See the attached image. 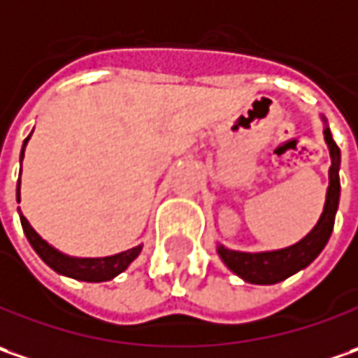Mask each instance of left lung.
Returning a JSON list of instances; mask_svg holds the SVG:
<instances>
[{
	"mask_svg": "<svg viewBox=\"0 0 358 358\" xmlns=\"http://www.w3.org/2000/svg\"><path fill=\"white\" fill-rule=\"evenodd\" d=\"M322 134H324V142H327V148L331 154V168H329V188H327L322 214H320L319 222L313 226V230L290 246L276 248V250H260V252L232 250L218 242L216 252H218L220 260L236 276H241L244 282L276 285V282L287 280L288 276L306 268L315 258L319 257L331 238L334 216L338 210V198H341V180H338L341 150L334 144L324 117H322Z\"/></svg>",
	"mask_w": 358,
	"mask_h": 358,
	"instance_id": "1",
	"label": "left lung"
}]
</instances>
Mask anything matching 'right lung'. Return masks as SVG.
I'll use <instances>...</instances> for the list:
<instances>
[{
	"label": "right lung",
	"instance_id": "add662e5",
	"mask_svg": "<svg viewBox=\"0 0 358 358\" xmlns=\"http://www.w3.org/2000/svg\"><path fill=\"white\" fill-rule=\"evenodd\" d=\"M34 134V132H31ZM31 134L24 140V146H22V154H20V164L24 160L25 146L31 138ZM20 186H22V170H20V180H17V202L22 200L20 198ZM20 220H22V228H24L25 236L31 244V248L38 252V257L57 274H64L68 278H76V280H84V282H106V280H112L116 278L120 272H124L134 260L138 258V255L142 252V244L128 248L124 252H117L112 257H98V258H82V257H70L62 250H57L55 246H52L48 241H43L38 232L34 230V226L27 222L22 210H20Z\"/></svg>",
	"mask_w": 358,
	"mask_h": 358
}]
</instances>
